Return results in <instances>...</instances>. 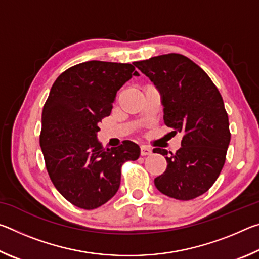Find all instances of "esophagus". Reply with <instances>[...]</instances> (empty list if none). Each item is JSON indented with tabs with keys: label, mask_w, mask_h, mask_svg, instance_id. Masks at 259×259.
<instances>
[{
	"label": "esophagus",
	"mask_w": 259,
	"mask_h": 259,
	"mask_svg": "<svg viewBox=\"0 0 259 259\" xmlns=\"http://www.w3.org/2000/svg\"><path fill=\"white\" fill-rule=\"evenodd\" d=\"M152 154V148L148 147V146H140V155L142 156H145V155H151Z\"/></svg>",
	"instance_id": "obj_1"
}]
</instances>
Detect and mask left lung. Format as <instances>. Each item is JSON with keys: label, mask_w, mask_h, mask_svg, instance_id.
Segmentation results:
<instances>
[{"label": "left lung", "mask_w": 259, "mask_h": 259, "mask_svg": "<svg viewBox=\"0 0 259 259\" xmlns=\"http://www.w3.org/2000/svg\"><path fill=\"white\" fill-rule=\"evenodd\" d=\"M134 65L159 90L165 125L183 135L176 153L153 150L168 163L155 186L177 200L198 198L218 178L231 140L222 96L207 73L183 55H161Z\"/></svg>", "instance_id": "1"}]
</instances>
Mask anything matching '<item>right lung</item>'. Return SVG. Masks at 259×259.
Segmentation results:
<instances>
[{"label": "right lung", "instance_id": "add662e5", "mask_svg": "<svg viewBox=\"0 0 259 259\" xmlns=\"http://www.w3.org/2000/svg\"><path fill=\"white\" fill-rule=\"evenodd\" d=\"M139 76L131 64L90 60L61 73L42 112L40 145L51 182L65 199L91 210L106 203L120 187L121 166L140 148L130 140L104 148L99 122L111 114L120 88Z\"/></svg>", "mask_w": 259, "mask_h": 259}]
</instances>
